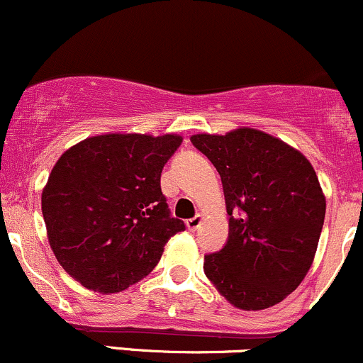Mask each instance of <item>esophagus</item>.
I'll list each match as a JSON object with an SVG mask.
<instances>
[{"label":"esophagus","instance_id":"34e87169","mask_svg":"<svg viewBox=\"0 0 363 363\" xmlns=\"http://www.w3.org/2000/svg\"><path fill=\"white\" fill-rule=\"evenodd\" d=\"M186 225H187V228H189V230H196V228H198L199 225H201V216H199V215L193 216V218L187 220Z\"/></svg>","mask_w":363,"mask_h":363}]
</instances>
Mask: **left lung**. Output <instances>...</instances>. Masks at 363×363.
I'll use <instances>...</instances> for the list:
<instances>
[{
    "instance_id": "1",
    "label": "left lung",
    "mask_w": 363,
    "mask_h": 363,
    "mask_svg": "<svg viewBox=\"0 0 363 363\" xmlns=\"http://www.w3.org/2000/svg\"><path fill=\"white\" fill-rule=\"evenodd\" d=\"M222 177L228 237L205 256V274L232 306L261 311L281 302L309 272L326 199L301 152L251 128L191 136Z\"/></svg>"
}]
</instances>
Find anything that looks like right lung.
<instances>
[{"label":"right lung","instance_id":"obj_1","mask_svg":"<svg viewBox=\"0 0 363 363\" xmlns=\"http://www.w3.org/2000/svg\"><path fill=\"white\" fill-rule=\"evenodd\" d=\"M181 143L174 135H102L62 153L43 191V215L69 277L114 294L155 268L170 237L186 230L160 187Z\"/></svg>","mask_w":363,"mask_h":363}]
</instances>
